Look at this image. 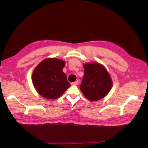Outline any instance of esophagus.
Here are the masks:
<instances>
[{
  "mask_svg": "<svg viewBox=\"0 0 148 148\" xmlns=\"http://www.w3.org/2000/svg\"><path fill=\"white\" fill-rule=\"evenodd\" d=\"M72 84H73V85H77L78 84H79V81H76L75 82H73L71 83Z\"/></svg>",
  "mask_w": 148,
  "mask_h": 148,
  "instance_id": "1",
  "label": "esophagus"
}]
</instances>
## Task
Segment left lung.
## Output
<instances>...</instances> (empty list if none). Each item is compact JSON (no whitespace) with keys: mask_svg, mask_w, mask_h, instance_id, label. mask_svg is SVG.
<instances>
[{"mask_svg":"<svg viewBox=\"0 0 148 148\" xmlns=\"http://www.w3.org/2000/svg\"><path fill=\"white\" fill-rule=\"evenodd\" d=\"M84 74L79 88L90 100L96 101L108 95L112 87V80L108 71L98 63L84 65Z\"/></svg>","mask_w":148,"mask_h":148,"instance_id":"obj_1","label":"left lung"}]
</instances>
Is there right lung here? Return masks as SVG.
Masks as SVG:
<instances>
[{"mask_svg": "<svg viewBox=\"0 0 148 148\" xmlns=\"http://www.w3.org/2000/svg\"><path fill=\"white\" fill-rule=\"evenodd\" d=\"M64 66L65 62L61 60L47 58L34 69L32 82L40 95L48 99H57L71 86L62 71Z\"/></svg>", "mask_w": 148, "mask_h": 148, "instance_id": "add662e5", "label": "right lung"}]
</instances>
